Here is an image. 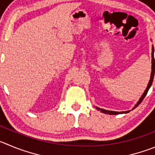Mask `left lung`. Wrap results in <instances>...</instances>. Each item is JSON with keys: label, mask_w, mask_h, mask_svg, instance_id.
I'll return each instance as SVG.
<instances>
[{"label": "left lung", "mask_w": 155, "mask_h": 155, "mask_svg": "<svg viewBox=\"0 0 155 155\" xmlns=\"http://www.w3.org/2000/svg\"><path fill=\"white\" fill-rule=\"evenodd\" d=\"M151 56H152V61H151V63H152V65H151V79H150V81L149 82H148V85H147V89H145V91H144V92L143 93L142 96H141V98H140L139 101L138 102V103L136 104V105H135V107L138 106V105H140L141 104V102H142L143 99H144V98L145 97V95H147V92H148V89H150V87H151V86L152 85V82H153V79H154V70H155V61H154V47H152V53H151ZM134 107V108H135ZM98 109V110H100V112H103V113H105V114H109V115H118V114H121V113H127L128 112H113V111H108V110H105V109H102V108H96ZM133 108V109H134Z\"/></svg>", "instance_id": "1"}]
</instances>
